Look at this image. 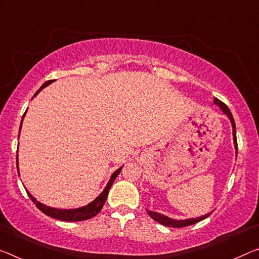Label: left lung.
<instances>
[{"label":"left lung","instance_id":"left-lung-1","mask_svg":"<svg viewBox=\"0 0 259 259\" xmlns=\"http://www.w3.org/2000/svg\"><path fill=\"white\" fill-rule=\"evenodd\" d=\"M215 105H218L219 107L221 108V110L227 115V117L231 120L232 123V126H233V139H234V145H235V150H236V154H237V142H236V130H235V122H234V118H233V115L231 113V110L229 108L226 106L223 101H220L219 99H214ZM147 213H149V215L151 217L152 219L157 221V223L161 224L163 226H167V227H173V228H180V227H186V226H190V225H194L199 223V221H202L204 219H206L208 215H210V213L208 214H204L202 217H198V218H191V219H184V220H176V219H171V218H168V217L161 214V213H158V212H153V211H149L147 210Z\"/></svg>","mask_w":259,"mask_h":259}]
</instances>
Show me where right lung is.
Segmentation results:
<instances>
[{
  "label": "right lung",
  "mask_w": 259,
  "mask_h": 259,
  "mask_svg": "<svg viewBox=\"0 0 259 259\" xmlns=\"http://www.w3.org/2000/svg\"><path fill=\"white\" fill-rule=\"evenodd\" d=\"M53 81H54V80L46 81V83L41 86L39 91H36V93L34 94V97L44 88H46L47 85L52 84ZM24 116H25V114L23 115V118H24ZM22 123H23V120H22ZM22 123H20V128H22ZM17 167H18V160H17ZM121 169H122V167L118 168L116 171H114L113 175L110 176V180L108 181L107 186H106V188L104 189V191H102L101 194L93 200V202H91L90 204L86 205V206H83V207L70 208V210H63V208L49 207V206H46V205H44V204H41L40 202H38V200H36L34 197L32 196L28 191H27V195L31 198L32 202L35 204V206L38 207L41 212H44L45 214L48 215V217H52V218L57 219V220H62V221H83V220H88V219L93 218L94 215H97L98 213L101 211V208H102V206H104L106 199H107L109 189H110V187H112V184L115 181V179L117 178V175L120 174Z\"/></svg>",
  "instance_id": "1"
}]
</instances>
